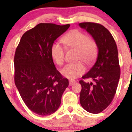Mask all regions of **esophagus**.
Masks as SVG:
<instances>
[{"label": "esophagus", "mask_w": 132, "mask_h": 132, "mask_svg": "<svg viewBox=\"0 0 132 132\" xmlns=\"http://www.w3.org/2000/svg\"><path fill=\"white\" fill-rule=\"evenodd\" d=\"M75 82V80H70L69 81V85H70V86H72V85H73Z\"/></svg>", "instance_id": "34e87169"}]
</instances>
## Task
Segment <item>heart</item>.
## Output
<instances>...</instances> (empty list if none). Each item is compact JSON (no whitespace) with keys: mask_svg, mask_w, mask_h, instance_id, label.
Wrapping results in <instances>:
<instances>
[{"mask_svg":"<svg viewBox=\"0 0 132 132\" xmlns=\"http://www.w3.org/2000/svg\"><path fill=\"white\" fill-rule=\"evenodd\" d=\"M64 43L70 47L79 50L78 60L86 64L91 63L97 54V45L95 41L90 39L88 36L77 29L71 30L63 36ZM51 54L52 57L59 65H62L64 61L65 50L59 43H54L52 45ZM85 66L81 62L68 64L61 70L64 77L70 79H74L84 73Z\"/></svg>","mask_w":132,"mask_h":132,"instance_id":"b5f03b06","label":"heart"}]
</instances>
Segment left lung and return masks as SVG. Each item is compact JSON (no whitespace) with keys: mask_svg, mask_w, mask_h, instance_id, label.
<instances>
[{"mask_svg":"<svg viewBox=\"0 0 132 132\" xmlns=\"http://www.w3.org/2000/svg\"><path fill=\"white\" fill-rule=\"evenodd\" d=\"M79 26L91 34L98 50L94 64L82 77L92 78L94 84L79 82L82 86L80 102L86 111L98 114L110 104L118 87L120 77L118 48L112 34L102 25L84 22Z\"/></svg>","mask_w":132,"mask_h":132,"instance_id":"8db88e82","label":"left lung"}]
</instances>
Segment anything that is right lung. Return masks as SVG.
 <instances>
[{"mask_svg":"<svg viewBox=\"0 0 132 132\" xmlns=\"http://www.w3.org/2000/svg\"><path fill=\"white\" fill-rule=\"evenodd\" d=\"M70 26L39 23L25 32L16 50L14 83L27 107L38 115L55 112L69 85L54 65L51 47Z\"/></svg>","mask_w":132,"mask_h":132,"instance_id":"1","label":"right lung"}]
</instances>
